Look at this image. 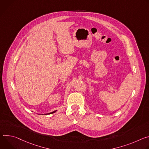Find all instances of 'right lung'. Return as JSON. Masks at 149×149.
I'll use <instances>...</instances> for the list:
<instances>
[{
    "mask_svg": "<svg viewBox=\"0 0 149 149\" xmlns=\"http://www.w3.org/2000/svg\"><path fill=\"white\" fill-rule=\"evenodd\" d=\"M57 111V110H56V111H53V112H49V113H45L46 115L47 114H52V113H54V112H56Z\"/></svg>",
    "mask_w": 149,
    "mask_h": 149,
    "instance_id": "1",
    "label": "right lung"
}]
</instances>
